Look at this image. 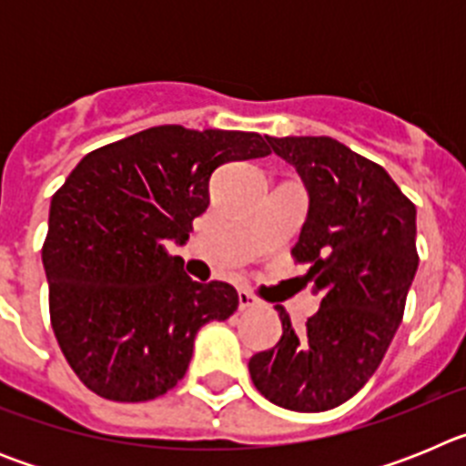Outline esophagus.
Segmentation results:
<instances>
[{"label": "esophagus", "instance_id": "esophagus-1", "mask_svg": "<svg viewBox=\"0 0 466 466\" xmlns=\"http://www.w3.org/2000/svg\"><path fill=\"white\" fill-rule=\"evenodd\" d=\"M238 300H240V310H252V308L261 306V300H258L252 291L247 289L238 291Z\"/></svg>", "mask_w": 466, "mask_h": 466}]
</instances>
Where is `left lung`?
I'll return each instance as SVG.
<instances>
[{
    "instance_id": "obj_1",
    "label": "left lung",
    "mask_w": 466,
    "mask_h": 466,
    "mask_svg": "<svg viewBox=\"0 0 466 466\" xmlns=\"http://www.w3.org/2000/svg\"><path fill=\"white\" fill-rule=\"evenodd\" d=\"M306 184L308 217L291 249L310 263L306 282L319 310L294 331L282 306V339L249 360L263 397L319 413L355 397L376 373L403 317L418 270L415 205L385 167L331 137H268Z\"/></svg>"
}]
</instances>
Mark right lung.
<instances>
[{
    "label": "right lung",
    "mask_w": 466,
    "mask_h": 466,
    "mask_svg": "<svg viewBox=\"0 0 466 466\" xmlns=\"http://www.w3.org/2000/svg\"><path fill=\"white\" fill-rule=\"evenodd\" d=\"M258 133L156 126L90 151L56 191L41 261L57 345L88 390L149 401L182 380L198 329L238 310L226 282H193L170 242L208 209L212 172L263 158Z\"/></svg>",
    "instance_id": "right-lung-1"
}]
</instances>
